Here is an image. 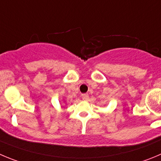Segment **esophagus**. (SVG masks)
<instances>
[{
    "instance_id": "obj_1",
    "label": "esophagus",
    "mask_w": 161,
    "mask_h": 161,
    "mask_svg": "<svg viewBox=\"0 0 161 161\" xmlns=\"http://www.w3.org/2000/svg\"><path fill=\"white\" fill-rule=\"evenodd\" d=\"M82 98L83 99V100H85V101H86V100H88V98H89V94H82Z\"/></svg>"
}]
</instances>
